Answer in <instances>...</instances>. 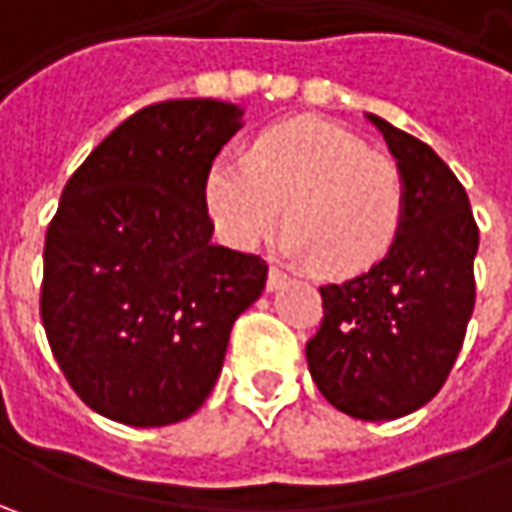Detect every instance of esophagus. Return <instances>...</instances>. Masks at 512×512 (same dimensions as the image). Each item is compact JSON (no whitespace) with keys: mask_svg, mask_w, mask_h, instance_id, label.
I'll return each mask as SVG.
<instances>
[{"mask_svg":"<svg viewBox=\"0 0 512 512\" xmlns=\"http://www.w3.org/2000/svg\"><path fill=\"white\" fill-rule=\"evenodd\" d=\"M285 279L287 276L279 267H270V270H267V290H279V287L285 285Z\"/></svg>","mask_w":512,"mask_h":512,"instance_id":"obj_1","label":"esophagus"}]
</instances>
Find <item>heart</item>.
Segmentation results:
<instances>
[{
	"mask_svg": "<svg viewBox=\"0 0 512 512\" xmlns=\"http://www.w3.org/2000/svg\"><path fill=\"white\" fill-rule=\"evenodd\" d=\"M210 219L227 245L250 250L282 219L279 247L327 276H356L396 245L407 207L402 170L350 130L322 119L267 128L250 156L222 153L205 179Z\"/></svg>",
	"mask_w": 512,
	"mask_h": 512,
	"instance_id": "heart-1",
	"label": "heart"
}]
</instances>
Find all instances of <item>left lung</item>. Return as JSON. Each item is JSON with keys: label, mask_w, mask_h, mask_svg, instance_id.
I'll return each instance as SVG.
<instances>
[{"label": "left lung", "mask_w": 512, "mask_h": 512, "mask_svg": "<svg viewBox=\"0 0 512 512\" xmlns=\"http://www.w3.org/2000/svg\"><path fill=\"white\" fill-rule=\"evenodd\" d=\"M367 119L404 176L402 230L379 265L319 287L325 319L305 353L336 410L387 422L430 402L456 364L476 305L479 227L462 182L436 150L373 113Z\"/></svg>", "instance_id": "obj_1"}]
</instances>
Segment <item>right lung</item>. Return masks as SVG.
I'll list each match as a JSON object with an SVG mask.
<instances>
[{"instance_id":"1","label":"right lung","mask_w":512,"mask_h":512,"mask_svg":"<svg viewBox=\"0 0 512 512\" xmlns=\"http://www.w3.org/2000/svg\"><path fill=\"white\" fill-rule=\"evenodd\" d=\"M242 110L170 99L125 119L68 179L45 236L42 325L90 410L130 427L193 416L267 265L213 245L205 179Z\"/></svg>"}]
</instances>
